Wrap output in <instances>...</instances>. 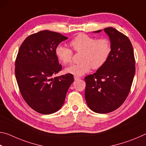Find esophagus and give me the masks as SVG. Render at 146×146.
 I'll list each match as a JSON object with an SVG mask.
<instances>
[{
  "mask_svg": "<svg viewBox=\"0 0 146 146\" xmlns=\"http://www.w3.org/2000/svg\"><path fill=\"white\" fill-rule=\"evenodd\" d=\"M74 79H75V80H79V79H80V77H79V76H74Z\"/></svg>",
  "mask_w": 146,
  "mask_h": 146,
  "instance_id": "34e87169",
  "label": "esophagus"
}]
</instances>
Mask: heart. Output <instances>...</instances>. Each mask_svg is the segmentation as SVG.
<instances>
[{
    "label": "heart",
    "instance_id": "obj_1",
    "mask_svg": "<svg viewBox=\"0 0 146 146\" xmlns=\"http://www.w3.org/2000/svg\"><path fill=\"white\" fill-rule=\"evenodd\" d=\"M70 45L76 53H81L80 61L65 70V72L76 76L88 73L92 68L98 70L104 65L111 52V44L106 38L97 39L93 36L80 33L71 40ZM55 55L58 60L64 65H69L72 61L73 51L63 46L58 45L55 48Z\"/></svg>",
    "mask_w": 146,
    "mask_h": 146
}]
</instances>
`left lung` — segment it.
Instances as JSON below:
<instances>
[{
  "mask_svg": "<svg viewBox=\"0 0 146 146\" xmlns=\"http://www.w3.org/2000/svg\"><path fill=\"white\" fill-rule=\"evenodd\" d=\"M104 31L111 44L110 56L97 72L85 77L86 103L98 113L112 112L124 102L135 73L134 51L129 39L115 28H106Z\"/></svg>",
  "mask_w": 146,
  "mask_h": 146,
  "instance_id": "obj_1",
  "label": "left lung"
}]
</instances>
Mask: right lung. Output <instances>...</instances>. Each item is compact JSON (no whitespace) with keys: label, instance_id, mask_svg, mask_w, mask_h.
Instances as JSON below:
<instances>
[{"label":"right lung","instance_id":"add662e5","mask_svg":"<svg viewBox=\"0 0 146 146\" xmlns=\"http://www.w3.org/2000/svg\"><path fill=\"white\" fill-rule=\"evenodd\" d=\"M68 37L49 30L28 36L19 49L15 73L22 97L31 108L44 115L60 110L74 81L66 74L52 78L62 70L55 48Z\"/></svg>","mask_w":146,"mask_h":146}]
</instances>
